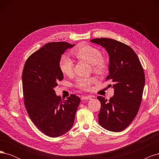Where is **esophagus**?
I'll return each mask as SVG.
<instances>
[{"label":"esophagus","mask_w":159,"mask_h":159,"mask_svg":"<svg viewBox=\"0 0 159 159\" xmlns=\"http://www.w3.org/2000/svg\"><path fill=\"white\" fill-rule=\"evenodd\" d=\"M92 96L91 95H83L82 97H81V99L84 100V99H92Z\"/></svg>","instance_id":"34e87169"}]
</instances>
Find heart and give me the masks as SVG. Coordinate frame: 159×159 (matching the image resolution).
<instances>
[{
	"label": "heart",
	"instance_id": "obj_1",
	"mask_svg": "<svg viewBox=\"0 0 159 159\" xmlns=\"http://www.w3.org/2000/svg\"><path fill=\"white\" fill-rule=\"evenodd\" d=\"M71 54L79 60L88 61L91 64L93 70L96 73L102 74L108 68L107 61L102 57V54L97 48L89 45H81L71 51ZM59 66L62 73L67 75L73 74L74 64L70 57L68 56H62L60 60ZM96 81L94 77L80 78L77 80L75 86L79 89L88 91Z\"/></svg>",
	"mask_w": 159,
	"mask_h": 159
}]
</instances>
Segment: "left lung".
I'll return each mask as SVG.
<instances>
[{"label": "left lung", "instance_id": "1", "mask_svg": "<svg viewBox=\"0 0 159 159\" xmlns=\"http://www.w3.org/2000/svg\"><path fill=\"white\" fill-rule=\"evenodd\" d=\"M91 42L105 48L109 56V75L114 95L109 99L102 96L99 123L110 131L120 132L133 121L141 103L145 78L136 53L127 44L111 38H95Z\"/></svg>", "mask_w": 159, "mask_h": 159}]
</instances>
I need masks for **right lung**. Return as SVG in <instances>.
Here are the masks:
<instances>
[{"mask_svg": "<svg viewBox=\"0 0 159 159\" xmlns=\"http://www.w3.org/2000/svg\"><path fill=\"white\" fill-rule=\"evenodd\" d=\"M73 46L65 42L48 43L28 57L23 68L22 89L28 116L50 137H60L72 127L81 101L74 94L62 99L54 90L64 78L59 66L61 55Z\"/></svg>", "mask_w": 159, "mask_h": 159, "instance_id": "1", "label": "right lung"}]
</instances>
